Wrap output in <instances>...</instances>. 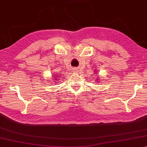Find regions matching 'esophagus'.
I'll return each instance as SVG.
<instances>
[{
    "instance_id": "1",
    "label": "esophagus",
    "mask_w": 147,
    "mask_h": 147,
    "mask_svg": "<svg viewBox=\"0 0 147 147\" xmlns=\"http://www.w3.org/2000/svg\"><path fill=\"white\" fill-rule=\"evenodd\" d=\"M73 72H74V73H78V70L77 69H76V68H75V69H73Z\"/></svg>"
}]
</instances>
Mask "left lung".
<instances>
[{
    "mask_svg": "<svg viewBox=\"0 0 147 147\" xmlns=\"http://www.w3.org/2000/svg\"><path fill=\"white\" fill-rule=\"evenodd\" d=\"M95 72H96V73H97V71H95ZM94 73H95V72H94ZM96 73H95V74H97ZM94 76H95V75H94ZM96 76H97V75H96ZM97 80H98V81H99V80H99V78H97Z\"/></svg>",
    "mask_w": 147,
    "mask_h": 147,
    "instance_id": "1",
    "label": "left lung"
}]
</instances>
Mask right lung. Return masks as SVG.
<instances>
[{"label": "right lung", "mask_w": 147, "mask_h": 147, "mask_svg": "<svg viewBox=\"0 0 147 147\" xmlns=\"http://www.w3.org/2000/svg\"><path fill=\"white\" fill-rule=\"evenodd\" d=\"M61 76H61V75L59 76V74H55V75H53V80H54V82L55 83H57V82H58L57 80H59V79L58 78H61Z\"/></svg>", "instance_id": "add662e5"}]
</instances>
